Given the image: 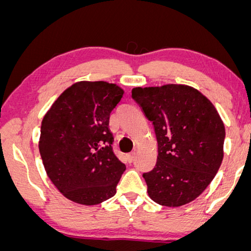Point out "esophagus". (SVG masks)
I'll return each instance as SVG.
<instances>
[{"mask_svg":"<svg viewBox=\"0 0 251 251\" xmlns=\"http://www.w3.org/2000/svg\"><path fill=\"white\" fill-rule=\"evenodd\" d=\"M126 159H128L129 162H133V161H135V159H136V152L129 153L128 155H126Z\"/></svg>","mask_w":251,"mask_h":251,"instance_id":"obj_1","label":"esophagus"}]
</instances>
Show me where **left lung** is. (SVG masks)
Here are the masks:
<instances>
[{
    "mask_svg": "<svg viewBox=\"0 0 251 251\" xmlns=\"http://www.w3.org/2000/svg\"><path fill=\"white\" fill-rule=\"evenodd\" d=\"M132 98L154 126L157 161L143 175L154 202L190 203L214 179L224 156L225 126L209 99L183 84L133 88Z\"/></svg>",
    "mask_w": 251,
    "mask_h": 251,
    "instance_id": "left-lung-1",
    "label": "left lung"
}]
</instances>
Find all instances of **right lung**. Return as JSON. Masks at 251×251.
Returning <instances> with one entry per match:
<instances>
[{"label": "right lung", "mask_w": 251, "mask_h": 251, "mask_svg": "<svg viewBox=\"0 0 251 251\" xmlns=\"http://www.w3.org/2000/svg\"><path fill=\"white\" fill-rule=\"evenodd\" d=\"M123 94L114 83L81 81L44 115L40 154L48 177L68 200L95 205L115 195L126 164L113 152L108 125Z\"/></svg>", "instance_id": "obj_1"}]
</instances>
